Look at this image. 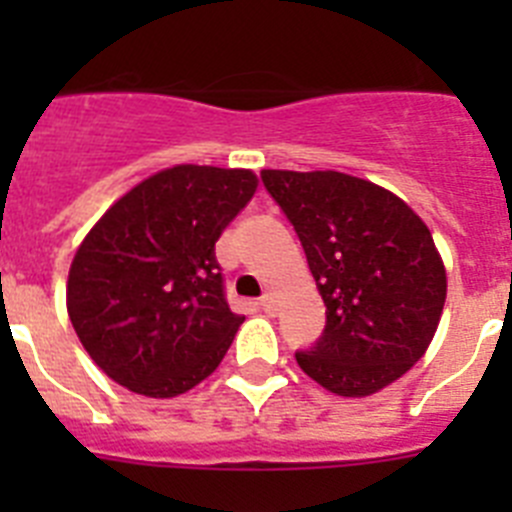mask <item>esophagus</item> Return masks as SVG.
Instances as JSON below:
<instances>
[{
	"label": "esophagus",
	"instance_id": "34e87169",
	"mask_svg": "<svg viewBox=\"0 0 512 512\" xmlns=\"http://www.w3.org/2000/svg\"><path fill=\"white\" fill-rule=\"evenodd\" d=\"M259 305H261V310L266 312V315H277V300H274V297H271L269 292H266V295L261 297Z\"/></svg>",
	"mask_w": 512,
	"mask_h": 512
}]
</instances>
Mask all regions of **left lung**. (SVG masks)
<instances>
[{
  "instance_id": "8db88e82",
  "label": "left lung",
  "mask_w": 512,
  "mask_h": 512,
  "mask_svg": "<svg viewBox=\"0 0 512 512\" xmlns=\"http://www.w3.org/2000/svg\"><path fill=\"white\" fill-rule=\"evenodd\" d=\"M295 225L325 330L297 351L302 372L341 397H369L418 364L446 302V266L428 225L390 189L343 171H261Z\"/></svg>"
}]
</instances>
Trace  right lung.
Returning <instances> with one entry per match:
<instances>
[{"label": "right lung", "mask_w": 512, "mask_h": 512, "mask_svg": "<svg viewBox=\"0 0 512 512\" xmlns=\"http://www.w3.org/2000/svg\"><path fill=\"white\" fill-rule=\"evenodd\" d=\"M256 187L251 169L179 164L94 223L71 261L66 310L107 377L164 400L220 366L246 318L225 302L215 243Z\"/></svg>", "instance_id": "right-lung-1"}]
</instances>
